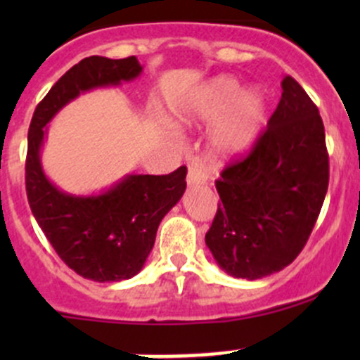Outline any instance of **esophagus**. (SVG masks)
<instances>
[{
	"label": "esophagus",
	"mask_w": 360,
	"mask_h": 360,
	"mask_svg": "<svg viewBox=\"0 0 360 360\" xmlns=\"http://www.w3.org/2000/svg\"><path fill=\"white\" fill-rule=\"evenodd\" d=\"M207 181H209V174H207V170L203 169V167H190V170H188V177H186V183L188 186H202V184H205Z\"/></svg>",
	"instance_id": "obj_1"
}]
</instances>
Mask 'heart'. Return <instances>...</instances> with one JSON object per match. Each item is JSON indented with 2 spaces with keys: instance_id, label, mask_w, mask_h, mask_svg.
<instances>
[{
  "instance_id": "heart-1",
  "label": "heart",
  "mask_w": 360,
  "mask_h": 360,
  "mask_svg": "<svg viewBox=\"0 0 360 360\" xmlns=\"http://www.w3.org/2000/svg\"><path fill=\"white\" fill-rule=\"evenodd\" d=\"M170 118L179 127L217 121L210 134L212 155L237 158L249 153L259 141L268 120V99L259 89L245 90L240 79L219 75L179 97Z\"/></svg>"
}]
</instances>
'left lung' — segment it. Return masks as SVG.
<instances>
[{
    "mask_svg": "<svg viewBox=\"0 0 360 360\" xmlns=\"http://www.w3.org/2000/svg\"><path fill=\"white\" fill-rule=\"evenodd\" d=\"M328 184L324 123L300 83L284 76L263 136L216 183L223 203L205 244L221 270L256 281L291 264L314 230Z\"/></svg>",
    "mask_w": 360,
    "mask_h": 360,
    "instance_id": "left-lung-1",
    "label": "left lung"
}]
</instances>
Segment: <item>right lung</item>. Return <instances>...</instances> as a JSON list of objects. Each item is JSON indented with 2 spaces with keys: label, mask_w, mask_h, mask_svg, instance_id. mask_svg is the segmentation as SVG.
<instances>
[{
  "label": "right lung",
  "mask_w": 360,
  "mask_h": 360,
  "mask_svg": "<svg viewBox=\"0 0 360 360\" xmlns=\"http://www.w3.org/2000/svg\"><path fill=\"white\" fill-rule=\"evenodd\" d=\"M141 72L137 57H86L60 76L29 125L25 191L32 216L60 259L94 282L127 281L143 270L160 223L186 190V167L167 176L127 174L99 193H68L43 170L46 125L82 94L134 82Z\"/></svg>",
  "instance_id": "add662e5"
}]
</instances>
